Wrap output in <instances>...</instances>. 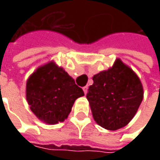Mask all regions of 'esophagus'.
I'll list each match as a JSON object with an SVG mask.
<instances>
[{
	"instance_id": "esophagus-1",
	"label": "esophagus",
	"mask_w": 160,
	"mask_h": 160,
	"mask_svg": "<svg viewBox=\"0 0 160 160\" xmlns=\"http://www.w3.org/2000/svg\"><path fill=\"white\" fill-rule=\"evenodd\" d=\"M83 92H84V94H86V93H87V91H88V86H84V87H83Z\"/></svg>"
}]
</instances>
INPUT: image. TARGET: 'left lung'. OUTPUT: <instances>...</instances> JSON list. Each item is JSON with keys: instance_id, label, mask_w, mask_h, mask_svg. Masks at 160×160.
I'll list each match as a JSON object with an SVG mask.
<instances>
[{"instance_id": "1", "label": "left lung", "mask_w": 160, "mask_h": 160, "mask_svg": "<svg viewBox=\"0 0 160 160\" xmlns=\"http://www.w3.org/2000/svg\"><path fill=\"white\" fill-rule=\"evenodd\" d=\"M92 80L86 98L97 124L111 131L126 126L143 99V88L139 77L117 59L111 68L100 72Z\"/></svg>"}]
</instances>
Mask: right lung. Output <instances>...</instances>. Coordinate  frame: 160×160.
I'll return each instance as SVG.
<instances>
[{"instance_id":"add662e5","label":"right lung","mask_w":160,"mask_h":160,"mask_svg":"<svg viewBox=\"0 0 160 160\" xmlns=\"http://www.w3.org/2000/svg\"><path fill=\"white\" fill-rule=\"evenodd\" d=\"M82 88L62 68L50 62L34 72L27 82V100L33 113L47 124L64 121Z\"/></svg>"}]
</instances>
